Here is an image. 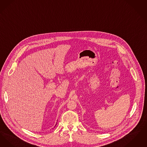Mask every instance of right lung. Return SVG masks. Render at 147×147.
<instances>
[{"instance_id":"right-lung-1","label":"right lung","mask_w":147,"mask_h":147,"mask_svg":"<svg viewBox=\"0 0 147 147\" xmlns=\"http://www.w3.org/2000/svg\"><path fill=\"white\" fill-rule=\"evenodd\" d=\"M56 125H57V124H56V125H55V126H56Z\"/></svg>"}]
</instances>
